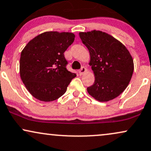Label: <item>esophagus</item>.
Wrapping results in <instances>:
<instances>
[{
    "label": "esophagus",
    "mask_w": 151,
    "mask_h": 151,
    "mask_svg": "<svg viewBox=\"0 0 151 151\" xmlns=\"http://www.w3.org/2000/svg\"><path fill=\"white\" fill-rule=\"evenodd\" d=\"M86 72V68H84V67H82V68H81V70H79V75H83V74L85 73V72Z\"/></svg>",
    "instance_id": "1"
}]
</instances>
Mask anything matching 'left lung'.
Returning a JSON list of instances; mask_svg holds the SVG:
<instances>
[{"label":"left lung","mask_w":151,"mask_h":151,"mask_svg":"<svg viewBox=\"0 0 151 151\" xmlns=\"http://www.w3.org/2000/svg\"><path fill=\"white\" fill-rule=\"evenodd\" d=\"M82 43L90 53V66L95 81L87 88L90 96L100 102L117 98L129 83L134 72V60L120 41L99 30L79 32Z\"/></svg>","instance_id":"left-lung-1"}]
</instances>
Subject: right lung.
<instances>
[{
    "label": "right lung",
    "instance_id": "1",
    "mask_svg": "<svg viewBox=\"0 0 151 151\" xmlns=\"http://www.w3.org/2000/svg\"><path fill=\"white\" fill-rule=\"evenodd\" d=\"M74 38L71 32H46L24 48L19 74L27 89L36 99L50 102L59 99L77 76L66 69L68 62L64 56Z\"/></svg>",
    "mask_w": 151,
    "mask_h": 151
}]
</instances>
